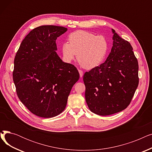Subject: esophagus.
I'll list each match as a JSON object with an SVG mask.
<instances>
[{
    "mask_svg": "<svg viewBox=\"0 0 152 152\" xmlns=\"http://www.w3.org/2000/svg\"><path fill=\"white\" fill-rule=\"evenodd\" d=\"M78 71H79V75H80V77H82L83 76V71L82 70H81V69H79Z\"/></svg>",
    "mask_w": 152,
    "mask_h": 152,
    "instance_id": "34e87169",
    "label": "esophagus"
}]
</instances>
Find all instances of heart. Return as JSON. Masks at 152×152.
<instances>
[{"label":"heart","instance_id":"1","mask_svg":"<svg viewBox=\"0 0 152 152\" xmlns=\"http://www.w3.org/2000/svg\"><path fill=\"white\" fill-rule=\"evenodd\" d=\"M69 42L61 47L63 57L71 62L76 54L79 64L87 69L98 66L104 60L108 50V43L103 36H95L85 31H76L69 36Z\"/></svg>","mask_w":152,"mask_h":152}]
</instances>
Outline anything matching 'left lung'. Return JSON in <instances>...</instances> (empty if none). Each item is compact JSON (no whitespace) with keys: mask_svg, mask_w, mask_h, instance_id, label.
I'll list each match as a JSON object with an SVG mask.
<instances>
[{"mask_svg":"<svg viewBox=\"0 0 152 152\" xmlns=\"http://www.w3.org/2000/svg\"><path fill=\"white\" fill-rule=\"evenodd\" d=\"M112 32L113 47L106 61L83 76L87 104L100 116L126 109L139 84L138 61L131 44Z\"/></svg>","mask_w":152,"mask_h":152,"instance_id":"left-lung-1","label":"left lung"}]
</instances>
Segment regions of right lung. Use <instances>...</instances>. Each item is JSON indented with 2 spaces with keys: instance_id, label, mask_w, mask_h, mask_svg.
Segmentation results:
<instances>
[{
  "instance_id": "1",
  "label": "right lung",
  "mask_w": 152,
  "mask_h": 152,
  "mask_svg": "<svg viewBox=\"0 0 152 152\" xmlns=\"http://www.w3.org/2000/svg\"><path fill=\"white\" fill-rule=\"evenodd\" d=\"M67 28L44 25L23 40L14 60L13 80L19 99L34 115L52 118L65 110L79 74L58 57L56 40Z\"/></svg>"
}]
</instances>
